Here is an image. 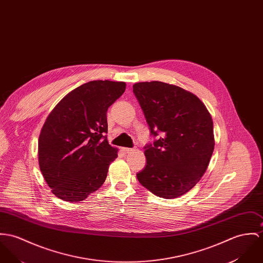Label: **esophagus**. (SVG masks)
Masks as SVG:
<instances>
[{"label":"esophagus","mask_w":263,"mask_h":263,"mask_svg":"<svg viewBox=\"0 0 263 263\" xmlns=\"http://www.w3.org/2000/svg\"><path fill=\"white\" fill-rule=\"evenodd\" d=\"M122 151L124 154H129L134 151V148H129V147H122Z\"/></svg>","instance_id":"esophagus-1"}]
</instances>
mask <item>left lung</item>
Masks as SVG:
<instances>
[{
  "label": "left lung",
  "mask_w": 263,
  "mask_h": 263,
  "mask_svg": "<svg viewBox=\"0 0 263 263\" xmlns=\"http://www.w3.org/2000/svg\"><path fill=\"white\" fill-rule=\"evenodd\" d=\"M137 97L151 135L144 146L146 165L139 182L158 197L178 198L200 181L214 151L213 120L205 104L190 91L161 81L139 82Z\"/></svg>",
  "instance_id": "obj_1"
}]
</instances>
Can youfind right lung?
I'll return each instance as SVG.
<instances>
[{"instance_id":"add662e5","label":"right lung","mask_w":263,"mask_h":263,"mask_svg":"<svg viewBox=\"0 0 263 263\" xmlns=\"http://www.w3.org/2000/svg\"><path fill=\"white\" fill-rule=\"evenodd\" d=\"M124 82L95 80L64 96L48 116L38 141V160L52 193L80 202L104 183L118 148L106 139L108 107Z\"/></svg>"}]
</instances>
